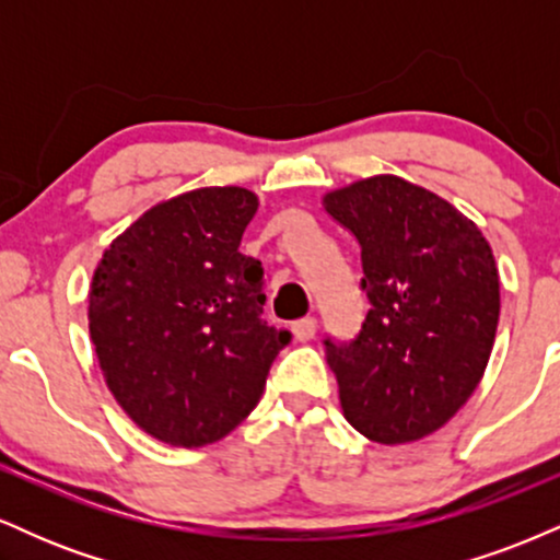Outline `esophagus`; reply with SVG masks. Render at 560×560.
<instances>
[{"label":"esophagus","instance_id":"34e87169","mask_svg":"<svg viewBox=\"0 0 560 560\" xmlns=\"http://www.w3.org/2000/svg\"><path fill=\"white\" fill-rule=\"evenodd\" d=\"M316 329H318V320L313 316L300 318V320H294V324H292V334H294V339H298V342H307V339L316 337Z\"/></svg>","mask_w":560,"mask_h":560}]
</instances>
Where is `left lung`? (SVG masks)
I'll use <instances>...</instances> for the list:
<instances>
[{
  "instance_id": "8db88e82",
  "label": "left lung",
  "mask_w": 560,
  "mask_h": 560,
  "mask_svg": "<svg viewBox=\"0 0 560 560\" xmlns=\"http://www.w3.org/2000/svg\"><path fill=\"white\" fill-rule=\"evenodd\" d=\"M361 247L369 298L350 342L326 337L345 419L382 445L436 432L477 389L500 318V279L477 223L421 186L374 176L324 197Z\"/></svg>"
}]
</instances>
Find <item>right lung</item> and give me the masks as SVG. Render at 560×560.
<instances>
[{"instance_id": "obj_1", "label": "right lung", "mask_w": 560, "mask_h": 560, "mask_svg": "<svg viewBox=\"0 0 560 560\" xmlns=\"http://www.w3.org/2000/svg\"><path fill=\"white\" fill-rule=\"evenodd\" d=\"M258 197L186 191L147 210L96 266L89 331L120 408L158 440L202 447L253 413L292 334L262 320L260 260L240 253Z\"/></svg>"}]
</instances>
